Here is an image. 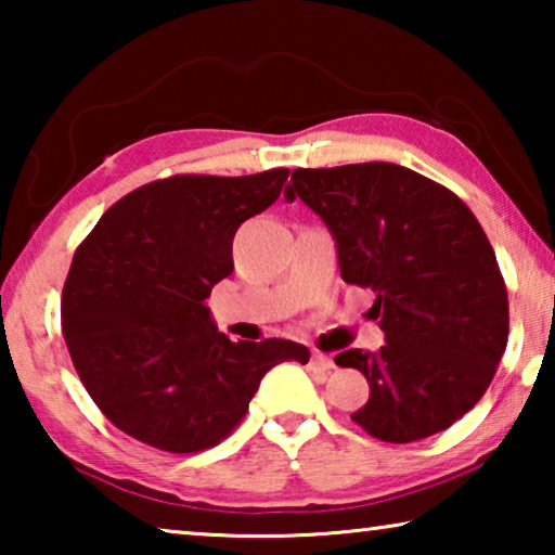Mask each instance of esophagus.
Wrapping results in <instances>:
<instances>
[{
	"mask_svg": "<svg viewBox=\"0 0 555 555\" xmlns=\"http://www.w3.org/2000/svg\"><path fill=\"white\" fill-rule=\"evenodd\" d=\"M311 367H313V370H321V372H327V370L335 367V362H333L331 354L313 352V354H311Z\"/></svg>",
	"mask_w": 555,
	"mask_h": 555,
	"instance_id": "obj_1",
	"label": "esophagus"
}]
</instances>
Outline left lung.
I'll use <instances>...</instances> for the list:
<instances>
[{"mask_svg":"<svg viewBox=\"0 0 555 555\" xmlns=\"http://www.w3.org/2000/svg\"><path fill=\"white\" fill-rule=\"evenodd\" d=\"M298 195L327 224L345 284L374 291L370 318L387 345L345 350L370 384L352 421L384 443L440 434L482 399L509 335L494 249L467 205L397 164L296 168Z\"/></svg>","mask_w":555,"mask_h":555,"instance_id":"8db88e82","label":"left lung"}]
</instances>
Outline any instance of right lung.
I'll list each match as a JSON object with an SVG mask.
<instances>
[{
	"mask_svg": "<svg viewBox=\"0 0 555 555\" xmlns=\"http://www.w3.org/2000/svg\"><path fill=\"white\" fill-rule=\"evenodd\" d=\"M288 168L255 176H171L117 201L75 251L61 325L75 372L127 436L201 453L240 426L264 374L308 362L306 345L232 343L205 298L234 269L244 220L284 191Z\"/></svg>",
	"mask_w": 555,
	"mask_h": 555,
	"instance_id": "1",
	"label": "right lung"
}]
</instances>
